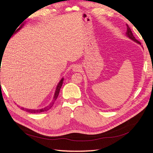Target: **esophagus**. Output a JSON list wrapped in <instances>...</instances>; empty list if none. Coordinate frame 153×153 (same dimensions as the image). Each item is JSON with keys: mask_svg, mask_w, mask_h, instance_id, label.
<instances>
[{"mask_svg": "<svg viewBox=\"0 0 153 153\" xmlns=\"http://www.w3.org/2000/svg\"><path fill=\"white\" fill-rule=\"evenodd\" d=\"M73 71H75V72L80 71V69H81V67L80 66H78V65H76V66H75L73 67Z\"/></svg>", "mask_w": 153, "mask_h": 153, "instance_id": "34e87169", "label": "esophagus"}]
</instances>
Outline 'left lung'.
<instances>
[{"mask_svg": "<svg viewBox=\"0 0 153 153\" xmlns=\"http://www.w3.org/2000/svg\"><path fill=\"white\" fill-rule=\"evenodd\" d=\"M126 26H127V32H126V35L129 37V38L131 39H132V40H133L134 41H135L136 43H138V44H140V45H141V43H140V41H138V40H137V39H135V37H134V36H133V33H132V32H131V30L130 28H129V26L128 25V24H126Z\"/></svg>", "mask_w": 153, "mask_h": 153, "instance_id": "obj_1", "label": "left lung"}]
</instances>
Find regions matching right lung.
Segmentation results:
<instances>
[{"label": "right lung", "mask_w": 153, "mask_h": 153, "mask_svg": "<svg viewBox=\"0 0 153 153\" xmlns=\"http://www.w3.org/2000/svg\"><path fill=\"white\" fill-rule=\"evenodd\" d=\"M21 28H22V26L20 27V28H18V29H16V30H15V31H14L13 34H15L16 32L17 31L19 30ZM13 34H12V35H13ZM12 35H11V36H12ZM63 80H64V78H62L61 80L60 81V82L59 83V84L57 85V88H56V91H55V95H54V97H53V99L52 102L50 103V105H48V106H47V107H45V108H43V109H40V110H29V109H26V108H21V109L23 110L26 111V112H29V113H34H34L43 112H45V111H47V110H48L49 109H50L51 107H52V106H53V105L54 104L55 101L56 100V99L57 98V97H58V96H59L60 90H61V87H62V83H63Z\"/></svg>", "instance_id": "add662e5"}]
</instances>
